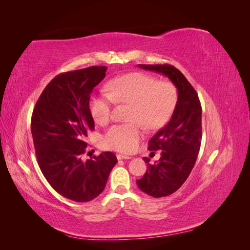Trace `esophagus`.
Returning a JSON list of instances; mask_svg holds the SVG:
<instances>
[{
    "label": "esophagus",
    "mask_w": 250,
    "mask_h": 250,
    "mask_svg": "<svg viewBox=\"0 0 250 250\" xmlns=\"http://www.w3.org/2000/svg\"><path fill=\"white\" fill-rule=\"evenodd\" d=\"M117 159H118V160H129V159H131V157H129V156H125V155H117Z\"/></svg>",
    "instance_id": "obj_1"
}]
</instances>
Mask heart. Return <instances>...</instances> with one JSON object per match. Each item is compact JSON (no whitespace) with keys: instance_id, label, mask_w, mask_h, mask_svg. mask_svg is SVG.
<instances>
[{"instance_id":"obj_1","label":"heart","mask_w":250,"mask_h":250,"mask_svg":"<svg viewBox=\"0 0 250 250\" xmlns=\"http://www.w3.org/2000/svg\"><path fill=\"white\" fill-rule=\"evenodd\" d=\"M106 92L93 94L89 110L98 125L110 119L115 103H130L129 124H117L105 132L103 146L107 149L130 152L143 136V126L157 129L172 116L177 104V89L168 81H158L144 73H129L111 79Z\"/></svg>"}]
</instances>
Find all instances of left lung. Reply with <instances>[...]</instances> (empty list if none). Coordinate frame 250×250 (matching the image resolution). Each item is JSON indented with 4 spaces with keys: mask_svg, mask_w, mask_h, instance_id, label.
Segmentation results:
<instances>
[{
    "mask_svg": "<svg viewBox=\"0 0 250 250\" xmlns=\"http://www.w3.org/2000/svg\"><path fill=\"white\" fill-rule=\"evenodd\" d=\"M139 66L168 77L178 93L171 120L148 142V149L162 150L161 157L155 164H149L150 159L143 158L147 171L136 180L143 192L162 198L182 187L194 167L202 140V107L198 93L176 67L169 64Z\"/></svg>",
    "mask_w": 250,
    "mask_h": 250,
    "instance_id": "8db88e82",
    "label": "left lung"
}]
</instances>
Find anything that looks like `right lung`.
Listing matches in <instances>:
<instances>
[{"mask_svg": "<svg viewBox=\"0 0 250 250\" xmlns=\"http://www.w3.org/2000/svg\"><path fill=\"white\" fill-rule=\"evenodd\" d=\"M106 66H90L59 74L37 100L31 119L36 159L47 182L58 193L88 202L103 192L117 158L113 152L82 160L88 131L94 129L89 110L93 88Z\"/></svg>", "mask_w": 250, "mask_h": 250, "instance_id": "add662e5", "label": "right lung"}]
</instances>
